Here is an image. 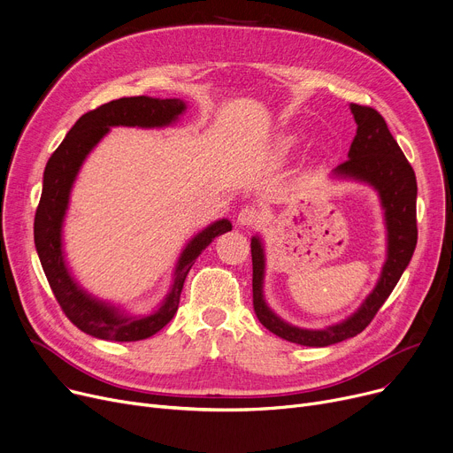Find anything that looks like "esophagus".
I'll list each match as a JSON object with an SVG mask.
<instances>
[{
  "mask_svg": "<svg viewBox=\"0 0 453 453\" xmlns=\"http://www.w3.org/2000/svg\"><path fill=\"white\" fill-rule=\"evenodd\" d=\"M260 219H263V212H260L255 205H244L239 212V217H236V222H239V226L251 227V226H257Z\"/></svg>",
  "mask_w": 453,
  "mask_h": 453,
  "instance_id": "obj_1",
  "label": "esophagus"
}]
</instances>
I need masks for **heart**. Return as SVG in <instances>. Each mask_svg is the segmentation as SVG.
Instances as JSON below:
<instances>
[{
	"instance_id": "heart-1",
	"label": "heart",
	"mask_w": 453,
	"mask_h": 453,
	"mask_svg": "<svg viewBox=\"0 0 453 453\" xmlns=\"http://www.w3.org/2000/svg\"><path fill=\"white\" fill-rule=\"evenodd\" d=\"M296 142H297V141H296L294 137H292V139H288V141H287V145H284V149H292V147L296 145Z\"/></svg>"
}]
</instances>
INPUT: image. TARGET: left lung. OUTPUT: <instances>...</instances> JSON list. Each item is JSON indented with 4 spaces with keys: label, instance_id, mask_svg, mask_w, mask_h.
Masks as SVG:
<instances>
[{
    "label": "left lung",
    "instance_id": "1",
    "mask_svg": "<svg viewBox=\"0 0 453 453\" xmlns=\"http://www.w3.org/2000/svg\"><path fill=\"white\" fill-rule=\"evenodd\" d=\"M358 125L349 159L332 174L342 180L369 183L380 196L388 227V258L374 290L362 306L342 323L321 330L299 328L280 319L265 301V246L260 236L251 239L253 308L258 321L275 336L306 347H326L354 338L372 321L386 303L403 270L408 268L417 246V178L413 166L400 150L384 117L374 108L350 104Z\"/></svg>",
    "mask_w": 453,
    "mask_h": 453
}]
</instances>
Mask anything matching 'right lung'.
Wrapping results in <instances>:
<instances>
[{
	"label": "right lung",
	"mask_w": 453,
	"mask_h": 453,
	"mask_svg": "<svg viewBox=\"0 0 453 453\" xmlns=\"http://www.w3.org/2000/svg\"><path fill=\"white\" fill-rule=\"evenodd\" d=\"M185 108V103L180 99H152L145 95L106 103L79 119L45 165L42 198L35 214V246L47 282L64 314L77 328L93 338L139 342L154 336L174 318L185 277L198 255L212 242L214 236L231 231L233 227L227 219H222L188 241L178 258L171 292L156 311L147 316H127L117 306L91 297L67 270L62 250V226L71 187L88 154L111 127L163 128L173 125Z\"/></svg>",
	"instance_id": "right-lung-1"
}]
</instances>
